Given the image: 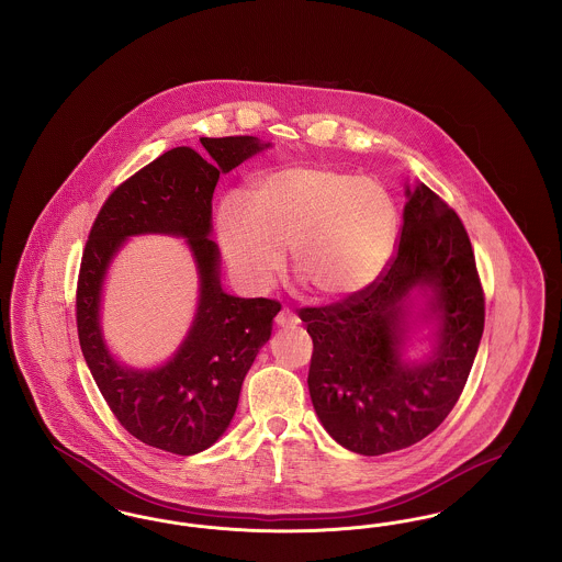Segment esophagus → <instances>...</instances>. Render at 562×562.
Segmentation results:
<instances>
[{"instance_id":"obj_1","label":"esophagus","mask_w":562,"mask_h":562,"mask_svg":"<svg viewBox=\"0 0 562 562\" xmlns=\"http://www.w3.org/2000/svg\"><path fill=\"white\" fill-rule=\"evenodd\" d=\"M276 324H278V326H296V324H299V318L294 316L291 310H286V307H284V310L276 316Z\"/></svg>"}]
</instances>
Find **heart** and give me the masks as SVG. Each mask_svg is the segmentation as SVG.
Instances as JSON below:
<instances>
[{"instance_id": "obj_1", "label": "heart", "mask_w": 562, "mask_h": 562, "mask_svg": "<svg viewBox=\"0 0 562 562\" xmlns=\"http://www.w3.org/2000/svg\"><path fill=\"white\" fill-rule=\"evenodd\" d=\"M398 211L379 181L328 166H289L259 177L250 204L221 202L216 238L234 280L266 293L291 248L294 273L324 301L364 293L387 268Z\"/></svg>"}]
</instances>
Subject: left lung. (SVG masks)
<instances>
[{
    "instance_id": "1",
    "label": "left lung",
    "mask_w": 562,
    "mask_h": 562,
    "mask_svg": "<svg viewBox=\"0 0 562 562\" xmlns=\"http://www.w3.org/2000/svg\"><path fill=\"white\" fill-rule=\"evenodd\" d=\"M401 244L364 293L303 307L314 341L310 396L324 429L349 451L385 454L438 428L459 401L484 328V293L468 232L428 186L406 188ZM435 348L406 361L414 293Z\"/></svg>"
}]
</instances>
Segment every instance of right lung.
Listing matches in <instances>:
<instances>
[{
	"label": "right lung",
	"mask_w": 562,
	"mask_h": 562,
	"mask_svg": "<svg viewBox=\"0 0 562 562\" xmlns=\"http://www.w3.org/2000/svg\"><path fill=\"white\" fill-rule=\"evenodd\" d=\"M209 156L175 147L115 189L94 218L81 257L76 318L83 360L115 419L140 442L166 453L209 449L229 426L241 381L271 337L280 312L273 299H241L221 289L213 232L218 175L234 170L269 143L257 136H202ZM143 233L189 240L201 278L189 337L156 370H131L108 351L100 330V293L123 241Z\"/></svg>",
	"instance_id": "1"
}]
</instances>
